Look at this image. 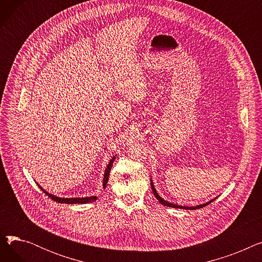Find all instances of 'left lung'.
Wrapping results in <instances>:
<instances>
[{
    "label": "left lung",
    "mask_w": 262,
    "mask_h": 262,
    "mask_svg": "<svg viewBox=\"0 0 262 262\" xmlns=\"http://www.w3.org/2000/svg\"><path fill=\"white\" fill-rule=\"evenodd\" d=\"M150 187H152L153 193H154L155 198H156V199L159 201V203H161V204H162V205H164V206H168V207H172V208H181V209H190V210H194V209L203 208V207H205V206H207V205H209L211 202H213V200H212V201H210V202H208V203H206V204H203V205L196 206V207H183V206H180V205H175V204L169 203V202H167V201H164L163 199H161V198L159 196V194H158L157 192H156V189H155V187H154V185H153V182H152V180H150Z\"/></svg>",
    "instance_id": "1"
}]
</instances>
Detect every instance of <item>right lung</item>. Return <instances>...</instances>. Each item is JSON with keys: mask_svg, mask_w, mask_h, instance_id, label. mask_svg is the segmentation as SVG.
<instances>
[{"mask_svg": "<svg viewBox=\"0 0 262 262\" xmlns=\"http://www.w3.org/2000/svg\"><path fill=\"white\" fill-rule=\"evenodd\" d=\"M114 160H115V157L110 160V162L108 163L107 166V169L105 171V174H104V181H103V187L105 188L106 185H107V182H108V178H109V173H110V170H112V167H113V163H114ZM40 189L42 190L45 193L51 198L53 201L55 202H58V203H62V204H86V203H91V202H94L96 200V196H90V198H81V199H61V198H57V196H54L50 193H48L47 191H45L42 188L40 187Z\"/></svg>", "mask_w": 262, "mask_h": 262, "instance_id": "1", "label": "right lung"}]
</instances>
